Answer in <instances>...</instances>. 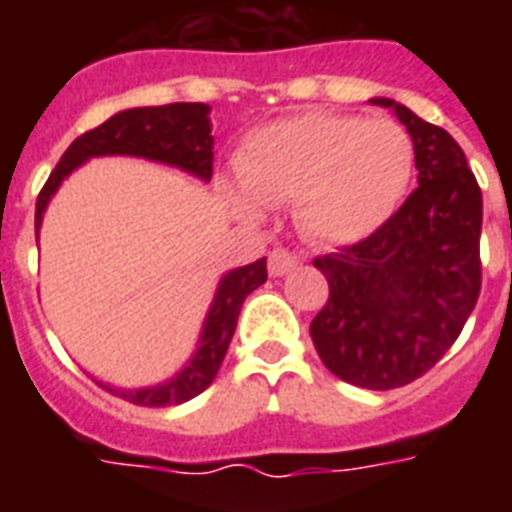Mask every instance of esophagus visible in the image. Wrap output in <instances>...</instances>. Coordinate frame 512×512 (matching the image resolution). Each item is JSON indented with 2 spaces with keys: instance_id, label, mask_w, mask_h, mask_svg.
Instances as JSON below:
<instances>
[{
  "instance_id": "1",
  "label": "esophagus",
  "mask_w": 512,
  "mask_h": 512,
  "mask_svg": "<svg viewBox=\"0 0 512 512\" xmlns=\"http://www.w3.org/2000/svg\"><path fill=\"white\" fill-rule=\"evenodd\" d=\"M295 265L297 257L292 255V252H287V249H273L271 255H268V273H271V276H284V273L292 271Z\"/></svg>"
}]
</instances>
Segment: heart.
<instances>
[{"mask_svg": "<svg viewBox=\"0 0 512 512\" xmlns=\"http://www.w3.org/2000/svg\"><path fill=\"white\" fill-rule=\"evenodd\" d=\"M412 172V138L398 122L313 111L249 132L236 154L239 183L225 180L223 199L244 223L292 204L308 239L345 247L388 223Z\"/></svg>", "mask_w": 512, "mask_h": 512, "instance_id": "1", "label": "heart"}]
</instances>
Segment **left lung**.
Instances as JSON below:
<instances>
[{"label": "left lung", "mask_w": 512, "mask_h": 512, "mask_svg": "<svg viewBox=\"0 0 512 512\" xmlns=\"http://www.w3.org/2000/svg\"><path fill=\"white\" fill-rule=\"evenodd\" d=\"M412 135L417 188L369 239L316 257L329 300L311 321L329 372L366 390H393L425 374L476 308L481 292V188L457 140L390 98Z\"/></svg>", "instance_id": "8db88e82"}]
</instances>
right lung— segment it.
Listing matches in <instances>:
<instances>
[{
    "mask_svg": "<svg viewBox=\"0 0 512 512\" xmlns=\"http://www.w3.org/2000/svg\"><path fill=\"white\" fill-rule=\"evenodd\" d=\"M207 103H170V106H146L127 108L111 119L84 132L76 138L68 151L60 156L58 167L52 170L50 180L44 183L39 199H36V244H39V228H42L44 212L50 207L52 196L58 193L68 175L79 170L82 164L98 156H135L148 162L167 164L191 177H199L201 183H209L212 177V122H209ZM265 257L257 263L241 265L225 271L217 281L215 297L209 303V311L201 324L199 340L191 358L183 369H177L172 377L146 388H116L111 382H100L103 388L116 393L124 401L138 406H177L199 396L207 390L220 372L231 337L236 332L239 311L249 292H255L265 284Z\"/></svg>",
    "mask_w": 512,
    "mask_h": 512,
    "instance_id": "add662e5",
    "label": "right lung"
}]
</instances>
